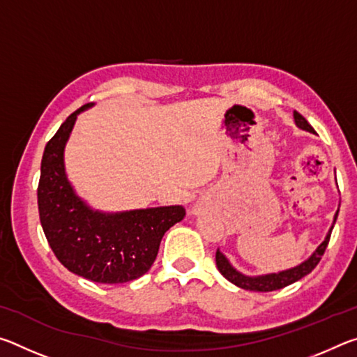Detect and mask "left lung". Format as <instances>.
Here are the masks:
<instances>
[{"instance_id":"obj_1","label":"left lung","mask_w":357,"mask_h":357,"mask_svg":"<svg viewBox=\"0 0 357 357\" xmlns=\"http://www.w3.org/2000/svg\"><path fill=\"white\" fill-rule=\"evenodd\" d=\"M293 116H294V123L299 129L315 134V129H313L312 126L307 123V119L302 116V114H299L298 112H294ZM337 215H338V213H335V215H334V223L337 220ZM334 223H332L329 233L326 234L323 243L318 245V249L312 253L310 258H307L304 263L294 266V268H291V269L280 271V273H273V274L257 275V277L244 275L243 273H239V271H236L231 264H229L227 257L223 255L220 250L215 252L217 269H219L220 274L225 277L227 280L231 282L233 285H236V287L243 288V289H249V291L266 293V291H274V289H280L283 287H288V285H291V283L301 280L302 277H305L307 274H310L312 271L317 268L319 259H321V257L324 255L326 247H328V244H329L331 233H332V228H334Z\"/></svg>"}]
</instances>
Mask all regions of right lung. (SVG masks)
<instances>
[{
	"mask_svg": "<svg viewBox=\"0 0 357 357\" xmlns=\"http://www.w3.org/2000/svg\"><path fill=\"white\" fill-rule=\"evenodd\" d=\"M64 121L47 143L40 164V225L64 268L98 283H126L146 274L167 229L184 219L183 206L100 213L84 203L66 176L64 148L78 113Z\"/></svg>",
	"mask_w": 357,
	"mask_h": 357,
	"instance_id": "1",
	"label": "right lung"
}]
</instances>
